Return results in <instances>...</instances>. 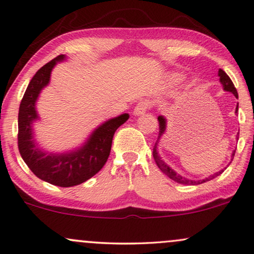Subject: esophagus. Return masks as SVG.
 <instances>
[{
	"label": "esophagus",
	"instance_id": "1",
	"mask_svg": "<svg viewBox=\"0 0 254 254\" xmlns=\"http://www.w3.org/2000/svg\"><path fill=\"white\" fill-rule=\"evenodd\" d=\"M150 108H151V103L149 101H141L139 103H137V105L134 108L133 113L135 116H141L143 113L148 111Z\"/></svg>",
	"mask_w": 254,
	"mask_h": 254
}]
</instances>
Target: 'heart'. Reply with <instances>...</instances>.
<instances>
[{
    "mask_svg": "<svg viewBox=\"0 0 254 254\" xmlns=\"http://www.w3.org/2000/svg\"><path fill=\"white\" fill-rule=\"evenodd\" d=\"M174 79H175V80H178V79H179V76H178V75H175V76H174Z\"/></svg>",
    "mask_w": 254,
    "mask_h": 254,
    "instance_id": "b5f03b06",
    "label": "heart"
}]
</instances>
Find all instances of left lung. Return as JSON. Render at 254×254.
Wrapping results in <instances>:
<instances>
[{
  "label": "left lung",
  "instance_id": "left-lung-1",
  "mask_svg": "<svg viewBox=\"0 0 254 254\" xmlns=\"http://www.w3.org/2000/svg\"><path fill=\"white\" fill-rule=\"evenodd\" d=\"M219 76H220V82H221L222 86H223V89L227 90V91H230V93H233L235 95V97L238 98L237 90H236V88H235L233 81H231V79L229 78V76H228L227 73L223 71V69H221V68L219 69ZM237 111H238V104H237V108H236V112ZM158 123H159V134H158V139H157L156 144H154V146H153L152 154H153V159H154V161H156L157 166L159 167L160 170L163 171L165 174L168 176V178L172 179L173 181H175V182H178V183H182V185H192V186H194V185H200V183L207 182V181H209V180L215 179L216 176H219L220 174H222L223 170L218 172V173H215V174L211 175V176H209V178H206V179H204V180H199V181H192V180H188V179L183 178V176H181V175L176 174V173L173 171L172 168L168 167L167 165L165 164L164 161L160 159V157L158 156L157 143H158V141H159L160 136L165 133V129H166V120H165V118H164L163 116H160V117H158ZM238 135H240V133L237 134V139H238ZM235 152H236V151H234L233 154H231V161H233V159H234Z\"/></svg>",
  "mask_w": 254,
  "mask_h": 254
}]
</instances>
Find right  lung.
<instances>
[{"label":"right lung","mask_w":254,"mask_h":254,"mask_svg":"<svg viewBox=\"0 0 254 254\" xmlns=\"http://www.w3.org/2000/svg\"><path fill=\"white\" fill-rule=\"evenodd\" d=\"M64 58V55H60L43 65L29 82L18 113V149L29 170L39 179L66 188L81 185L102 170L111 151L113 135L129 116L125 113L106 121L76 151L56 156L39 150L32 135V123L38 119L35 102L42 88L49 82L51 69L56 62Z\"/></svg>","instance_id":"1"}]
</instances>
